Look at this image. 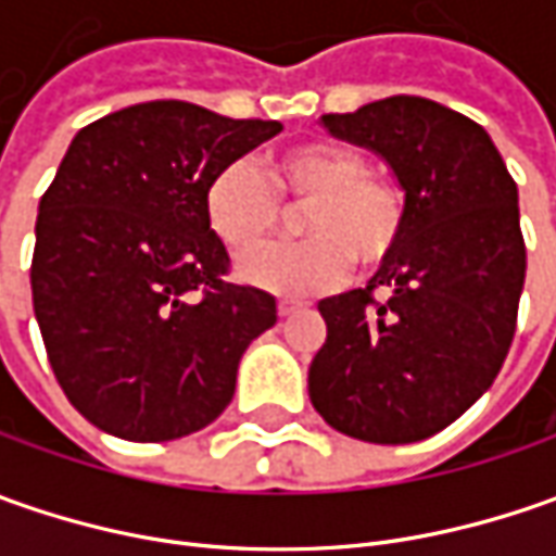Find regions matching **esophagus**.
<instances>
[{
  "label": "esophagus",
  "instance_id": "34e87169",
  "mask_svg": "<svg viewBox=\"0 0 556 556\" xmlns=\"http://www.w3.org/2000/svg\"><path fill=\"white\" fill-rule=\"evenodd\" d=\"M296 309H303L300 303H293V300H281L278 303V315H290V312H296Z\"/></svg>",
  "mask_w": 556,
  "mask_h": 556
}]
</instances>
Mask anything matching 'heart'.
<instances>
[{"label":"heart","instance_id":"heart-1","mask_svg":"<svg viewBox=\"0 0 556 556\" xmlns=\"http://www.w3.org/2000/svg\"><path fill=\"white\" fill-rule=\"evenodd\" d=\"M281 203L296 206L293 244L263 247L241 260V278L278 296L333 288L350 266L380 268L408 225V194L399 179L368 166L346 141L309 139L271 154L256 173L235 161L216 169L203 191L210 231L231 253L260 247L281 223Z\"/></svg>","mask_w":556,"mask_h":556}]
</instances>
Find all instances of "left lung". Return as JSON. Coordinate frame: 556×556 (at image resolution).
<instances>
[{"instance_id":"1","label":"left lung","mask_w":556,"mask_h":556,"mask_svg":"<svg viewBox=\"0 0 556 556\" xmlns=\"http://www.w3.org/2000/svg\"><path fill=\"white\" fill-rule=\"evenodd\" d=\"M377 151L408 194V225L368 288L328 296L309 399L333 430L402 445L445 430L502 371L526 278L517 182L480 123L420 96L325 114Z\"/></svg>"}]
</instances>
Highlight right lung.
<instances>
[{
    "label": "right lung",
    "instance_id": "obj_1",
    "mask_svg": "<svg viewBox=\"0 0 556 556\" xmlns=\"http://www.w3.org/2000/svg\"><path fill=\"white\" fill-rule=\"evenodd\" d=\"M278 132V119L169 98L114 111L71 141L39 201L33 312L61 390L98 430L166 442L231 402L241 355L278 309L228 278L203 191Z\"/></svg>",
    "mask_w": 556,
    "mask_h": 556
}]
</instances>
